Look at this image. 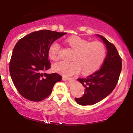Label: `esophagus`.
Here are the masks:
<instances>
[{"label": "esophagus", "instance_id": "esophagus-1", "mask_svg": "<svg viewBox=\"0 0 133 133\" xmlns=\"http://www.w3.org/2000/svg\"><path fill=\"white\" fill-rule=\"evenodd\" d=\"M62 79H63V81H68V80H70V79H71V78H69V77H65V76H63Z\"/></svg>", "mask_w": 133, "mask_h": 133}]
</instances>
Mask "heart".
Here are the masks:
<instances>
[{"instance_id":"b5f03b06","label":"heart","mask_w":133,"mask_h":133,"mask_svg":"<svg viewBox=\"0 0 133 133\" xmlns=\"http://www.w3.org/2000/svg\"><path fill=\"white\" fill-rule=\"evenodd\" d=\"M65 43L74 51L72 62H59L52 65V70L65 77H69L80 72L88 75L96 71L104 61L107 50L105 45L100 41L90 42L79 36H72L65 40ZM61 46L52 43L48 49L51 59L57 61L59 58Z\"/></svg>"}]
</instances>
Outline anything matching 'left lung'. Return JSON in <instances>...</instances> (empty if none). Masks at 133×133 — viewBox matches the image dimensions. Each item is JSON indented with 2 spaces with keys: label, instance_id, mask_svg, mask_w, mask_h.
Returning a JSON list of instances; mask_svg holds the SVG:
<instances>
[{
  "label": "left lung",
  "instance_id": "obj_1",
  "mask_svg": "<svg viewBox=\"0 0 133 133\" xmlns=\"http://www.w3.org/2000/svg\"><path fill=\"white\" fill-rule=\"evenodd\" d=\"M106 45L107 54L102 66L86 78L77 79L85 88L83 95L76 98L81 105H93L108 96L117 85L122 70V58L116 46L102 36L97 35Z\"/></svg>",
  "mask_w": 133,
  "mask_h": 133
}]
</instances>
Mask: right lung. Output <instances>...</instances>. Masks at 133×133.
I'll return each instance as SVG.
<instances>
[{"label": "right lung", "instance_id": "obj_1", "mask_svg": "<svg viewBox=\"0 0 133 133\" xmlns=\"http://www.w3.org/2000/svg\"><path fill=\"white\" fill-rule=\"evenodd\" d=\"M66 32L43 30L32 32L19 40L10 62L11 77L18 91L25 99L39 102L48 97L62 76L43 73L51 67L48 49Z\"/></svg>", "mask_w": 133, "mask_h": 133}]
</instances>
